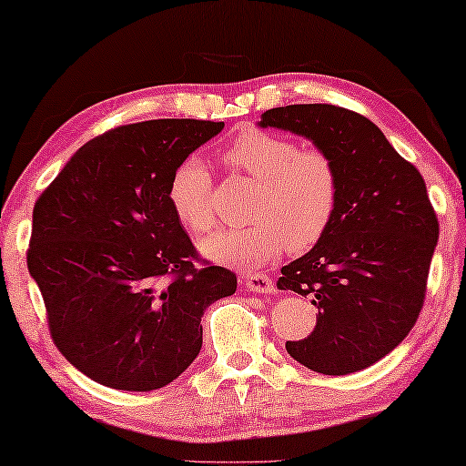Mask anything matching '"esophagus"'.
Returning a JSON list of instances; mask_svg holds the SVG:
<instances>
[{
	"instance_id": "obj_1",
	"label": "esophagus",
	"mask_w": 466,
	"mask_h": 466,
	"mask_svg": "<svg viewBox=\"0 0 466 466\" xmlns=\"http://www.w3.org/2000/svg\"><path fill=\"white\" fill-rule=\"evenodd\" d=\"M243 285L248 287V291H256V293H272L274 291V283L268 274H243L241 277Z\"/></svg>"
}]
</instances>
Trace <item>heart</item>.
I'll return each mask as SVG.
<instances>
[{"label":"heart","mask_w":466,"mask_h":466,"mask_svg":"<svg viewBox=\"0 0 466 466\" xmlns=\"http://www.w3.org/2000/svg\"><path fill=\"white\" fill-rule=\"evenodd\" d=\"M223 163L258 183L251 198L248 227L223 228L202 241V254L212 262L258 268L287 248L303 254L322 241L339 208L340 181L330 155L319 148H299L293 138L248 127L223 148ZM173 215L192 233L215 225L210 171L198 157L175 167L167 189Z\"/></svg>","instance_id":"obj_1"}]
</instances>
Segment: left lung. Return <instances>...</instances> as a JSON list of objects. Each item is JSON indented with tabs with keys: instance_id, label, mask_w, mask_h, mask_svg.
I'll return each instance as SVG.
<instances>
[{
	"instance_id": "8db88e82",
	"label": "left lung",
	"mask_w": 466,
	"mask_h": 466,
	"mask_svg": "<svg viewBox=\"0 0 466 466\" xmlns=\"http://www.w3.org/2000/svg\"><path fill=\"white\" fill-rule=\"evenodd\" d=\"M258 124L314 142L340 181L322 241L280 270L277 287L318 308L314 332L287 340V353L326 376L370 368L405 340L423 308L440 225L421 173L373 121L342 106H277Z\"/></svg>"
}]
</instances>
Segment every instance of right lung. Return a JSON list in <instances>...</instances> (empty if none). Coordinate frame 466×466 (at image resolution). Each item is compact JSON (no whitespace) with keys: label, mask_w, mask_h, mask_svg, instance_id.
<instances>
[{"label":"right lung","mask_w":466,"mask_h":466,"mask_svg":"<svg viewBox=\"0 0 466 466\" xmlns=\"http://www.w3.org/2000/svg\"><path fill=\"white\" fill-rule=\"evenodd\" d=\"M223 121L150 119L96 136L33 210L28 272L51 339L76 370L116 390L173 382L202 349V316L235 293L223 266L198 268L167 189Z\"/></svg>","instance_id":"obj_1"}]
</instances>
